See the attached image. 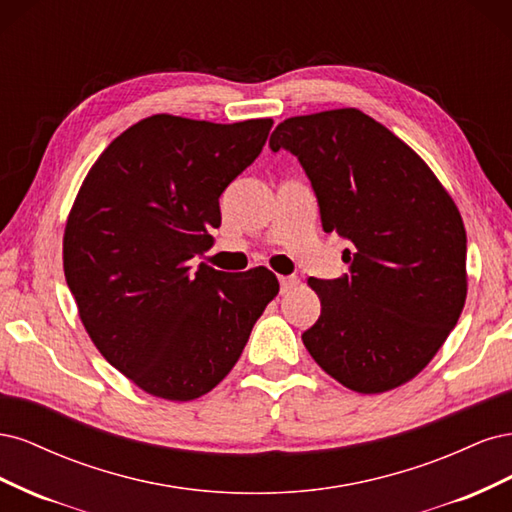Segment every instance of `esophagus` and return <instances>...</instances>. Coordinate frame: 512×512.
<instances>
[{
  "mask_svg": "<svg viewBox=\"0 0 512 512\" xmlns=\"http://www.w3.org/2000/svg\"><path fill=\"white\" fill-rule=\"evenodd\" d=\"M294 284H297V277H294V275H282L280 277V292L286 294Z\"/></svg>",
  "mask_w": 512,
  "mask_h": 512,
  "instance_id": "34e87169",
  "label": "esophagus"
}]
</instances>
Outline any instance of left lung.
Here are the masks:
<instances>
[{"label":"left lung","instance_id":"1","mask_svg":"<svg viewBox=\"0 0 512 512\" xmlns=\"http://www.w3.org/2000/svg\"><path fill=\"white\" fill-rule=\"evenodd\" d=\"M290 151L318 200L324 232L348 247V273L309 277L320 318L301 337L314 361L356 393L412 380L466 303V228L429 166L356 108L290 117L269 138Z\"/></svg>","mask_w":512,"mask_h":512}]
</instances>
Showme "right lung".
<instances>
[{"instance_id":"obj_1","label":"right lung","mask_w":512,"mask_h":512,"mask_svg":"<svg viewBox=\"0 0 512 512\" xmlns=\"http://www.w3.org/2000/svg\"><path fill=\"white\" fill-rule=\"evenodd\" d=\"M271 126L147 117L104 149L76 196L68 288L104 359L151 395L209 393L280 290L265 267L192 265L222 222V192L258 158Z\"/></svg>"}]
</instances>
